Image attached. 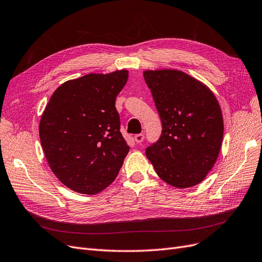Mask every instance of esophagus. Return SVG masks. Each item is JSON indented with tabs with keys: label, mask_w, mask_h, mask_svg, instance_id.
<instances>
[{
	"label": "esophagus",
	"mask_w": 262,
	"mask_h": 262,
	"mask_svg": "<svg viewBox=\"0 0 262 262\" xmlns=\"http://www.w3.org/2000/svg\"><path fill=\"white\" fill-rule=\"evenodd\" d=\"M134 139H135V141H136L137 143H140V142H142L143 139H145V135H143V134H137V135H135Z\"/></svg>",
	"instance_id": "obj_1"
}]
</instances>
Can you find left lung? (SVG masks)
<instances>
[{
  "label": "left lung",
  "mask_w": 262,
  "mask_h": 262,
  "mask_svg": "<svg viewBox=\"0 0 262 262\" xmlns=\"http://www.w3.org/2000/svg\"><path fill=\"white\" fill-rule=\"evenodd\" d=\"M143 78L162 123L161 136L146 156L171 186H195L221 149L224 126L217 100L204 83L181 71H146Z\"/></svg>",
  "instance_id": "obj_1"
}]
</instances>
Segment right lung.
Returning <instances> with one entry per match:
<instances>
[{
  "label": "right lung",
  "mask_w": 262,
  "mask_h": 262,
  "mask_svg": "<svg viewBox=\"0 0 262 262\" xmlns=\"http://www.w3.org/2000/svg\"><path fill=\"white\" fill-rule=\"evenodd\" d=\"M127 78L128 72L122 70L66 81L41 116L39 135L47 161L76 192L102 191L116 179L128 154L115 107Z\"/></svg>",
  "instance_id": "obj_1"
}]
</instances>
